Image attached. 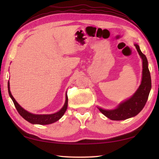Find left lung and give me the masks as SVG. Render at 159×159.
<instances>
[{
	"label": "left lung",
	"mask_w": 159,
	"mask_h": 159,
	"mask_svg": "<svg viewBox=\"0 0 159 159\" xmlns=\"http://www.w3.org/2000/svg\"><path fill=\"white\" fill-rule=\"evenodd\" d=\"M134 46L142 60L143 69L141 84L134 95L127 100L120 103L116 109L106 110L98 107L99 111L111 120H125L138 115L144 108L152 88V80L149 70L148 68L147 59L146 56L141 52L138 44H134Z\"/></svg>",
	"instance_id": "8db88e82"
}]
</instances>
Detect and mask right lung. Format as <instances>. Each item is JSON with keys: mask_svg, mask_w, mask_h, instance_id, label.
<instances>
[{"mask_svg": "<svg viewBox=\"0 0 159 159\" xmlns=\"http://www.w3.org/2000/svg\"><path fill=\"white\" fill-rule=\"evenodd\" d=\"M7 88H8V93L9 95L11 98L12 100L14 103L16 109L17 110L19 114H20L21 116H22L26 120H27L29 123L32 124H40V125H48L51 124L56 121H57L59 119L62 117V116L64 114V113L66 111L67 106H68V97L67 95H66V101L60 111L57 113L52 114H34L31 113H29L25 109H24L20 104H19L15 98L12 95L11 92L10 90V82L7 83Z\"/></svg>", "mask_w": 159, "mask_h": 159, "instance_id": "add662e5", "label": "right lung"}]
</instances>
